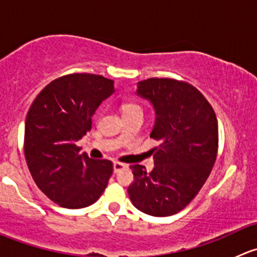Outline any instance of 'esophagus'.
I'll use <instances>...</instances> for the list:
<instances>
[{
    "mask_svg": "<svg viewBox=\"0 0 257 257\" xmlns=\"http://www.w3.org/2000/svg\"><path fill=\"white\" fill-rule=\"evenodd\" d=\"M124 168H126L125 164H123V163H120V162H114V164H113L114 173H119L120 170H123Z\"/></svg>",
    "mask_w": 257,
    "mask_h": 257,
    "instance_id": "esophagus-1",
    "label": "esophagus"
}]
</instances>
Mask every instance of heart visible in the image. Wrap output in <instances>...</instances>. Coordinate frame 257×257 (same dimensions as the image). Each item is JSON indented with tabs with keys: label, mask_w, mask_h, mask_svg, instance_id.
Listing matches in <instances>:
<instances>
[{
	"label": "heart",
	"mask_w": 257,
	"mask_h": 257,
	"mask_svg": "<svg viewBox=\"0 0 257 257\" xmlns=\"http://www.w3.org/2000/svg\"><path fill=\"white\" fill-rule=\"evenodd\" d=\"M121 110H123L124 115H129V114H143V109L139 103L136 100H124L121 104Z\"/></svg>",
	"instance_id": "heart-1"
}]
</instances>
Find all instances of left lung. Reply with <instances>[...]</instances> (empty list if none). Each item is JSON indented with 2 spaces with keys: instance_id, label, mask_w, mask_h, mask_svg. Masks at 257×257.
<instances>
[{
  "instance_id": "1",
  "label": "left lung",
  "mask_w": 257,
  "mask_h": 257,
  "mask_svg": "<svg viewBox=\"0 0 257 257\" xmlns=\"http://www.w3.org/2000/svg\"><path fill=\"white\" fill-rule=\"evenodd\" d=\"M137 93L154 105L150 138L159 145L149 150L152 172L131 165L129 198L145 214L170 216L198 195L211 173L219 148L217 119L200 90L184 80L148 78L139 82Z\"/></svg>"
}]
</instances>
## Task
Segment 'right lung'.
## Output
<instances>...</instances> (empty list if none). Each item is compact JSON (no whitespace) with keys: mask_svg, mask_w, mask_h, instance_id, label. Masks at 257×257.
<instances>
[{"mask_svg":"<svg viewBox=\"0 0 257 257\" xmlns=\"http://www.w3.org/2000/svg\"><path fill=\"white\" fill-rule=\"evenodd\" d=\"M114 92L113 80L72 73L52 80L27 113L23 150L36 185L62 208L94 204L113 173V163L80 154L76 143L92 128L98 105Z\"/></svg>","mask_w":257,"mask_h":257,"instance_id":"add662e5","label":"right lung"}]
</instances>
